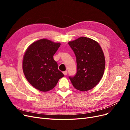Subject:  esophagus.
<instances>
[{"instance_id": "obj_1", "label": "esophagus", "mask_w": 130, "mask_h": 130, "mask_svg": "<svg viewBox=\"0 0 130 130\" xmlns=\"http://www.w3.org/2000/svg\"><path fill=\"white\" fill-rule=\"evenodd\" d=\"M63 74L65 76H66V75H67V71H64V72H63Z\"/></svg>"}]
</instances>
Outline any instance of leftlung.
Wrapping results in <instances>:
<instances>
[{
	"mask_svg": "<svg viewBox=\"0 0 130 130\" xmlns=\"http://www.w3.org/2000/svg\"><path fill=\"white\" fill-rule=\"evenodd\" d=\"M76 58L77 73L69 78L75 88L85 92L93 88L103 77L105 58L99 43L81 37L68 42Z\"/></svg>",
	"mask_w": 130,
	"mask_h": 130,
	"instance_id": "1",
	"label": "left lung"
}]
</instances>
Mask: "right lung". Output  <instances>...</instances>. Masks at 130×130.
I'll return each mask as SVG.
<instances>
[{
    "label": "right lung",
    "instance_id": "1",
    "mask_svg": "<svg viewBox=\"0 0 130 130\" xmlns=\"http://www.w3.org/2000/svg\"><path fill=\"white\" fill-rule=\"evenodd\" d=\"M61 45L43 38L30 44L23 58V73L29 83L41 92L54 88L64 75L58 69L53 56Z\"/></svg>",
    "mask_w": 130,
    "mask_h": 130
}]
</instances>
